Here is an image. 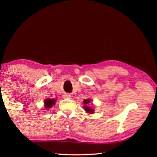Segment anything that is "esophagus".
Masks as SVG:
<instances>
[{"label": "esophagus", "instance_id": "1", "mask_svg": "<svg viewBox=\"0 0 157 157\" xmlns=\"http://www.w3.org/2000/svg\"><path fill=\"white\" fill-rule=\"evenodd\" d=\"M63 98H71V95H69V94H64Z\"/></svg>", "mask_w": 157, "mask_h": 157}]
</instances>
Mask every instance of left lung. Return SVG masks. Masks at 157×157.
Returning a JSON list of instances; mask_svg holds the SVG:
<instances>
[{
    "mask_svg": "<svg viewBox=\"0 0 157 157\" xmlns=\"http://www.w3.org/2000/svg\"><path fill=\"white\" fill-rule=\"evenodd\" d=\"M90 101H91V100L90 99H85L84 101H83V104H89ZM84 109H85V111H87L88 113H94V110L91 108H89V106H84Z\"/></svg>",
    "mask_w": 157,
    "mask_h": 157,
    "instance_id": "obj_1",
    "label": "left lung"
}]
</instances>
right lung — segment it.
Listing matches in <instances>:
<instances>
[{
    "label": "right lung",
    "mask_w": 157,
    "mask_h": 157,
    "mask_svg": "<svg viewBox=\"0 0 157 157\" xmlns=\"http://www.w3.org/2000/svg\"><path fill=\"white\" fill-rule=\"evenodd\" d=\"M55 102L56 101L54 99H46L45 101V105H46L45 106L46 107V109H49L55 104Z\"/></svg>",
    "instance_id": "right-lung-1"
}]
</instances>
